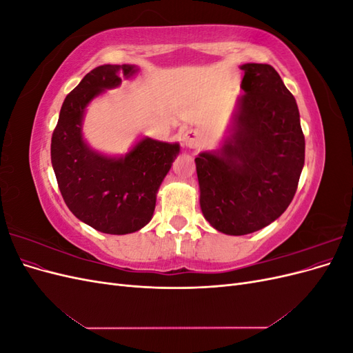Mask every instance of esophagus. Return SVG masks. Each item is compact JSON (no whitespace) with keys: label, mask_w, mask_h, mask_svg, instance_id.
Instances as JSON below:
<instances>
[{"label":"esophagus","mask_w":353,"mask_h":353,"mask_svg":"<svg viewBox=\"0 0 353 353\" xmlns=\"http://www.w3.org/2000/svg\"><path fill=\"white\" fill-rule=\"evenodd\" d=\"M201 143V134L197 130H188L183 135V144L188 148H196Z\"/></svg>","instance_id":"1"}]
</instances>
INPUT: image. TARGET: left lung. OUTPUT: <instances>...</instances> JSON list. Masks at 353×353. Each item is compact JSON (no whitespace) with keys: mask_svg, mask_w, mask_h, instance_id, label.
<instances>
[{"mask_svg":"<svg viewBox=\"0 0 353 353\" xmlns=\"http://www.w3.org/2000/svg\"><path fill=\"white\" fill-rule=\"evenodd\" d=\"M228 135L196 159L200 208L228 236L259 231L290 205L305 163V137L293 94L270 65L245 63Z\"/></svg>","mask_w":353,"mask_h":353,"instance_id":"obj_1","label":"left lung"}]
</instances>
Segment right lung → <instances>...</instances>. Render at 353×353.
<instances>
[{"mask_svg":"<svg viewBox=\"0 0 353 353\" xmlns=\"http://www.w3.org/2000/svg\"><path fill=\"white\" fill-rule=\"evenodd\" d=\"M138 70L135 65H103L85 74L63 101L51 138L52 169L70 212L94 230L117 236L152 221L159 187L179 154L178 143L148 137L119 157L95 152L83 140L88 104Z\"/></svg>","mask_w":353,"mask_h":353,"instance_id":"obj_1","label":"right lung"}]
</instances>
